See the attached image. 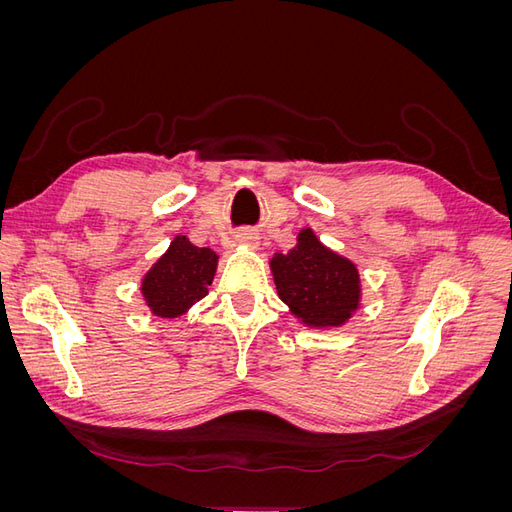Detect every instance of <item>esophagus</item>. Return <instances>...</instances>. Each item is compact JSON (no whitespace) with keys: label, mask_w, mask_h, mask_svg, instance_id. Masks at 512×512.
<instances>
[{"label":"esophagus","mask_w":512,"mask_h":512,"mask_svg":"<svg viewBox=\"0 0 512 512\" xmlns=\"http://www.w3.org/2000/svg\"><path fill=\"white\" fill-rule=\"evenodd\" d=\"M235 241H237L239 245L258 247V235H256L254 230H250V228H243V230H239L237 235H235Z\"/></svg>","instance_id":"1"}]
</instances>
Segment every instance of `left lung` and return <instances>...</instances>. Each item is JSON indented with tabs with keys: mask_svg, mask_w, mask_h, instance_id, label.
<instances>
[{
	"mask_svg": "<svg viewBox=\"0 0 512 512\" xmlns=\"http://www.w3.org/2000/svg\"><path fill=\"white\" fill-rule=\"evenodd\" d=\"M273 282L288 312L307 329L329 331L344 324L361 307V273L356 262L333 252L312 228H301L288 254L269 258Z\"/></svg>",
	"mask_w": 512,
	"mask_h": 512,
	"instance_id": "left-lung-1",
	"label": "left lung"
}]
</instances>
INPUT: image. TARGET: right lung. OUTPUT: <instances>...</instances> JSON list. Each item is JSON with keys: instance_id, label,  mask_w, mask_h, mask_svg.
Here are the masks:
<instances>
[{"instance_id": "1", "label": "right lung", "mask_w": 512, "mask_h": 512, "mask_svg": "<svg viewBox=\"0 0 512 512\" xmlns=\"http://www.w3.org/2000/svg\"><path fill=\"white\" fill-rule=\"evenodd\" d=\"M218 258L209 247H196L185 235H177L141 280V294L149 312L168 320L190 312L209 292Z\"/></svg>"}]
</instances>
